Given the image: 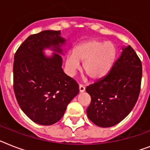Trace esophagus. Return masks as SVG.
<instances>
[{"label": "esophagus", "instance_id": "34e87169", "mask_svg": "<svg viewBox=\"0 0 150 150\" xmlns=\"http://www.w3.org/2000/svg\"><path fill=\"white\" fill-rule=\"evenodd\" d=\"M85 90H86V88H85V86H84L83 85L80 84V85H79V92H85Z\"/></svg>", "mask_w": 150, "mask_h": 150}]
</instances>
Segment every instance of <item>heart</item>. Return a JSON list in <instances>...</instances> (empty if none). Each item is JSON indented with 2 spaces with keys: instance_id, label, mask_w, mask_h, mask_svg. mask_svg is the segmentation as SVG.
<instances>
[{
  "instance_id": "obj_1",
  "label": "heart",
  "mask_w": 150,
  "mask_h": 150,
  "mask_svg": "<svg viewBox=\"0 0 150 150\" xmlns=\"http://www.w3.org/2000/svg\"><path fill=\"white\" fill-rule=\"evenodd\" d=\"M117 57V48L112 42L92 39L81 42L74 47L73 53L66 58V68L74 75L82 64V70L91 80L105 77L112 68Z\"/></svg>"
}]
</instances>
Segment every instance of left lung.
Segmentation results:
<instances>
[{
    "label": "left lung",
    "mask_w": 150,
    "mask_h": 150,
    "mask_svg": "<svg viewBox=\"0 0 150 150\" xmlns=\"http://www.w3.org/2000/svg\"><path fill=\"white\" fill-rule=\"evenodd\" d=\"M122 49L110 71L86 88L92 98L88 117L100 127H111L123 120L135 106L140 92V59L130 45Z\"/></svg>",
    "instance_id": "obj_1"
}]
</instances>
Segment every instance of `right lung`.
Masks as SVG:
<instances>
[{
	"label": "right lung",
	"instance_id": "add662e5",
	"mask_svg": "<svg viewBox=\"0 0 150 150\" xmlns=\"http://www.w3.org/2000/svg\"><path fill=\"white\" fill-rule=\"evenodd\" d=\"M60 31L30 35L14 54V91L19 106L29 119L49 126L59 121L69 103L79 92L76 81L63 71ZM56 52L50 57L43 50Z\"/></svg>",
	"mask_w": 150,
	"mask_h": 150
}]
</instances>
